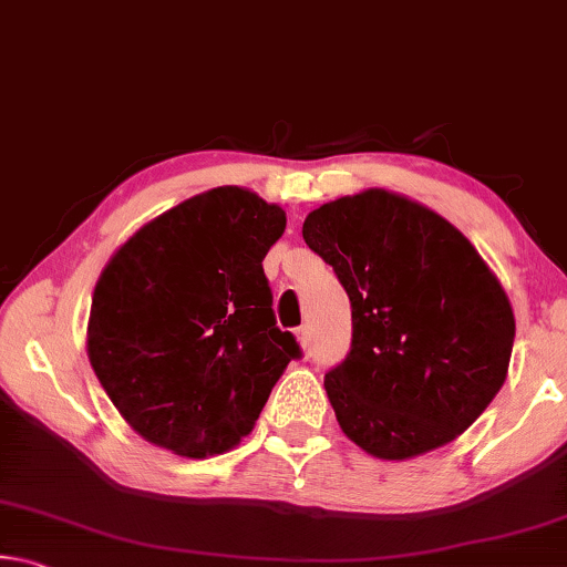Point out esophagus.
<instances>
[{"label": "esophagus", "mask_w": 567, "mask_h": 567, "mask_svg": "<svg viewBox=\"0 0 567 567\" xmlns=\"http://www.w3.org/2000/svg\"><path fill=\"white\" fill-rule=\"evenodd\" d=\"M295 340L300 342V348L305 350L307 344H310V330H307V328H297V330H295Z\"/></svg>", "instance_id": "esophagus-1"}]
</instances>
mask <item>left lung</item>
Instances as JSON below:
<instances>
[{
    "mask_svg": "<svg viewBox=\"0 0 567 567\" xmlns=\"http://www.w3.org/2000/svg\"><path fill=\"white\" fill-rule=\"evenodd\" d=\"M305 243L352 305V348L324 375L342 433L378 460L453 443L511 368L515 315L475 245L435 209L362 189L312 209Z\"/></svg>",
    "mask_w": 567,
    "mask_h": 567,
    "instance_id": "obj_1",
    "label": "left lung"
}]
</instances>
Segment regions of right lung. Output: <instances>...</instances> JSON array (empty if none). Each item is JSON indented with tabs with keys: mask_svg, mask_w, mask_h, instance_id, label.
Returning a JSON list of instances; mask_svg holds the SVG:
<instances>
[{
	"mask_svg": "<svg viewBox=\"0 0 567 567\" xmlns=\"http://www.w3.org/2000/svg\"><path fill=\"white\" fill-rule=\"evenodd\" d=\"M287 225L247 187H215L124 239L94 285L87 354L127 425L179 457L252 433L300 348L277 330L265 255Z\"/></svg>",
	"mask_w": 567,
	"mask_h": 567,
	"instance_id": "add662e5",
	"label": "right lung"
}]
</instances>
